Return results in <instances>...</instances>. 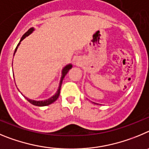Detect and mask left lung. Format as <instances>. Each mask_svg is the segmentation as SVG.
Returning a JSON list of instances; mask_svg holds the SVG:
<instances>
[{
	"instance_id": "obj_1",
	"label": "left lung",
	"mask_w": 149,
	"mask_h": 149,
	"mask_svg": "<svg viewBox=\"0 0 149 149\" xmlns=\"http://www.w3.org/2000/svg\"><path fill=\"white\" fill-rule=\"evenodd\" d=\"M92 103H93V104H98V103H96V102H92Z\"/></svg>"
}]
</instances>
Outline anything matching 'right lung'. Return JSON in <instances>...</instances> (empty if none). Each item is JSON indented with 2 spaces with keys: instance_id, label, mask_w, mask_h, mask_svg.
<instances>
[{
  "instance_id": "obj_1",
  "label": "right lung",
  "mask_w": 149,
  "mask_h": 149,
  "mask_svg": "<svg viewBox=\"0 0 149 149\" xmlns=\"http://www.w3.org/2000/svg\"><path fill=\"white\" fill-rule=\"evenodd\" d=\"M35 30V29L33 27L30 28V29L28 30L26 33H25L23 35V36L21 37V40H20L19 43L18 44V45H17V47H16L15 49V52H14V55L13 56H15V54L16 51H17V49H18V47H19L20 44H21V41H23V40L26 37H27V36H29V35L31 34V33H33V31ZM73 68V65H71V64H68V65H67L66 66H65L64 68H63L62 70H61V79H60V81H59V84H58V90H57V91H56V93H55L54 95H53V96H51V97H49V99H47V100H40V101H37V100H30V99H29V98L27 97H25L26 99V100H27L29 102H30L31 104H33V105H36V106H47V105H49V104H52V103L54 102L55 101H56L57 100V99L58 98V96H59V94H60V90H61V84H62V81L63 79H64V78H65V76H66L67 73H68V71H69L71 69V68ZM15 79V78H14ZM16 85V84H15Z\"/></svg>"
}]
</instances>
